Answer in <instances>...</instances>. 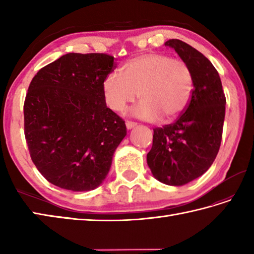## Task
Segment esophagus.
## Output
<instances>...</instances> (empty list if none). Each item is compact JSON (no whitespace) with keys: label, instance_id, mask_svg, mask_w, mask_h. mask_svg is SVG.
Instances as JSON below:
<instances>
[{"label":"esophagus","instance_id":"1","mask_svg":"<svg viewBox=\"0 0 254 254\" xmlns=\"http://www.w3.org/2000/svg\"><path fill=\"white\" fill-rule=\"evenodd\" d=\"M126 126H127V130H131V128L135 127L137 126V123H135V122H132V121H127V122H126Z\"/></svg>","mask_w":254,"mask_h":254}]
</instances>
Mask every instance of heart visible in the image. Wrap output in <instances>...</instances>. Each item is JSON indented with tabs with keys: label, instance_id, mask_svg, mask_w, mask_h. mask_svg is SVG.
<instances>
[{
	"label": "heart",
	"instance_id": "b5f03b06",
	"mask_svg": "<svg viewBox=\"0 0 254 254\" xmlns=\"http://www.w3.org/2000/svg\"><path fill=\"white\" fill-rule=\"evenodd\" d=\"M102 87L107 105L113 111H123L139 96L142 100L134 108V116L147 121L160 117L170 121L190 104L194 79L185 61L160 53H147L124 64L122 74H108Z\"/></svg>",
	"mask_w": 254,
	"mask_h": 254
}]
</instances>
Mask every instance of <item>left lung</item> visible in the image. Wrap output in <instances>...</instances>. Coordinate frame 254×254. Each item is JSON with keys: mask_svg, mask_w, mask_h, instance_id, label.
Wrapping results in <instances>:
<instances>
[{"mask_svg": "<svg viewBox=\"0 0 254 254\" xmlns=\"http://www.w3.org/2000/svg\"><path fill=\"white\" fill-rule=\"evenodd\" d=\"M193 74L194 91L176 122L154 128L147 165L158 181L183 186L208 170L218 154L225 120L226 97L216 68L206 57L179 39L165 42Z\"/></svg>", "mask_w": 254, "mask_h": 254, "instance_id": "8db88e82", "label": "left lung"}]
</instances>
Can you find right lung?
Here are the masks:
<instances>
[{
	"label": "right lung",
	"instance_id": "1",
	"mask_svg": "<svg viewBox=\"0 0 254 254\" xmlns=\"http://www.w3.org/2000/svg\"><path fill=\"white\" fill-rule=\"evenodd\" d=\"M115 68L105 53H67L39 69L24 104L32 163L52 185L71 191L99 187L127 127L107 107L104 80Z\"/></svg>",
	"mask_w": 254,
	"mask_h": 254
}]
</instances>
